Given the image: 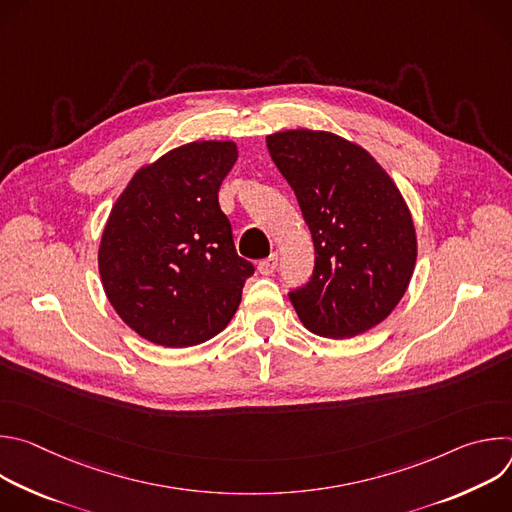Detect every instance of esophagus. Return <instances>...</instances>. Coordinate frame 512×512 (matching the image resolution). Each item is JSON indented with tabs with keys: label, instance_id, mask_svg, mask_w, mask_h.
Returning a JSON list of instances; mask_svg holds the SVG:
<instances>
[{
	"label": "esophagus",
	"instance_id": "34e87169",
	"mask_svg": "<svg viewBox=\"0 0 512 512\" xmlns=\"http://www.w3.org/2000/svg\"><path fill=\"white\" fill-rule=\"evenodd\" d=\"M257 269H259L261 275H271V273L277 269V255L271 253L267 259H261L259 265H257Z\"/></svg>",
	"mask_w": 512,
	"mask_h": 512
}]
</instances>
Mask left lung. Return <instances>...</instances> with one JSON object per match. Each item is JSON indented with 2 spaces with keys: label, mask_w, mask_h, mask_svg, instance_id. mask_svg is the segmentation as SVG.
Returning a JSON list of instances; mask_svg holds the SVG:
<instances>
[{
  "label": "left lung",
  "mask_w": 512,
  "mask_h": 512,
  "mask_svg": "<svg viewBox=\"0 0 512 512\" xmlns=\"http://www.w3.org/2000/svg\"><path fill=\"white\" fill-rule=\"evenodd\" d=\"M267 150L296 192L316 253L291 304L318 336L367 332L399 304L417 259L401 192L369 152L328 131L273 133Z\"/></svg>",
  "instance_id": "left-lung-1"
}]
</instances>
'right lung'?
<instances>
[{
  "label": "right lung",
  "mask_w": 512,
  "mask_h": 512,
  "mask_svg": "<svg viewBox=\"0 0 512 512\" xmlns=\"http://www.w3.org/2000/svg\"><path fill=\"white\" fill-rule=\"evenodd\" d=\"M237 156L233 141L186 143L141 168L115 202L99 273L111 306L141 338L194 346L235 316L255 271L218 206Z\"/></svg>",
  "instance_id": "right-lung-1"
}]
</instances>
